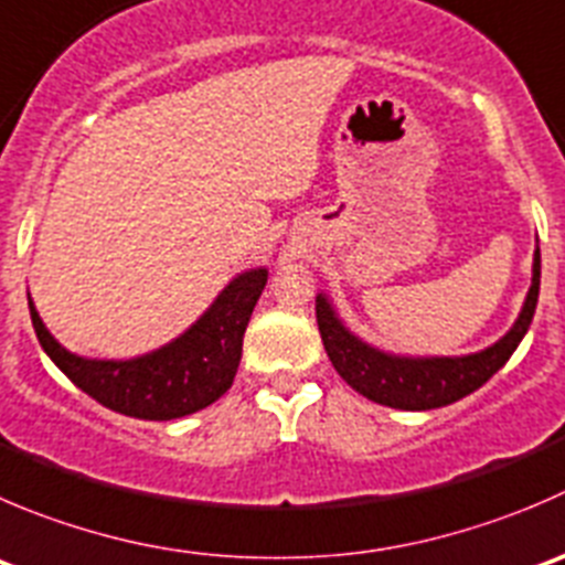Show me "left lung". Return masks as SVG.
<instances>
[{
	"mask_svg": "<svg viewBox=\"0 0 565 565\" xmlns=\"http://www.w3.org/2000/svg\"><path fill=\"white\" fill-rule=\"evenodd\" d=\"M541 287V250L533 254V284L511 331L491 348L469 355H394L355 337L331 306L328 295H317V326L333 370L372 403L403 411H428L450 405L483 386L527 333Z\"/></svg>",
	"mask_w": 565,
	"mask_h": 565,
	"instance_id": "obj_1",
	"label": "left lung"
}]
</instances>
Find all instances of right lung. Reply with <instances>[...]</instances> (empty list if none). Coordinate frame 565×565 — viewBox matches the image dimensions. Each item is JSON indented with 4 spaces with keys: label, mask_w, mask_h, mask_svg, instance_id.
Segmentation results:
<instances>
[{
    "label": "right lung",
    "mask_w": 565,
    "mask_h": 565,
    "mask_svg": "<svg viewBox=\"0 0 565 565\" xmlns=\"http://www.w3.org/2000/svg\"><path fill=\"white\" fill-rule=\"evenodd\" d=\"M267 284L265 267L239 273L173 342L137 359H85L65 350L30 300L32 328L49 359L104 408L135 419H179L215 403L237 375L243 337Z\"/></svg>",
    "instance_id": "add662e5"
}]
</instances>
